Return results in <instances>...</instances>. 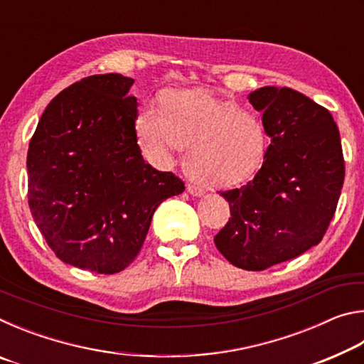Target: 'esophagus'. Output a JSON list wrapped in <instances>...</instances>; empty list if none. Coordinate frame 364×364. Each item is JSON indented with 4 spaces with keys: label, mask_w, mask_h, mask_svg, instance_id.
I'll use <instances>...</instances> for the list:
<instances>
[{
    "label": "esophagus",
    "mask_w": 364,
    "mask_h": 364,
    "mask_svg": "<svg viewBox=\"0 0 364 364\" xmlns=\"http://www.w3.org/2000/svg\"><path fill=\"white\" fill-rule=\"evenodd\" d=\"M188 193H189L191 196L200 197V196H204V193H205V191H204V189H202L200 186H197V184H188Z\"/></svg>",
    "instance_id": "1"
}]
</instances>
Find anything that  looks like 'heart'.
Masks as SVG:
<instances>
[{"instance_id":"heart-1","label":"heart","mask_w":364,"mask_h":364,"mask_svg":"<svg viewBox=\"0 0 364 364\" xmlns=\"http://www.w3.org/2000/svg\"><path fill=\"white\" fill-rule=\"evenodd\" d=\"M136 128L139 144L152 162L168 167L176 152L189 147L188 171L215 188L250 180L268 149V133L257 115L202 90L170 93L165 110L147 107Z\"/></svg>"}]
</instances>
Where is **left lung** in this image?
I'll use <instances>...</instances> for the list:
<instances>
[{"instance_id": "obj_1", "label": "left lung", "mask_w": 364, "mask_h": 364, "mask_svg": "<svg viewBox=\"0 0 364 364\" xmlns=\"http://www.w3.org/2000/svg\"><path fill=\"white\" fill-rule=\"evenodd\" d=\"M249 102L271 143L262 168L221 196L231 218L215 245L234 267L262 271L321 242L343 186L341 134L328 109L291 88L263 86Z\"/></svg>"}]
</instances>
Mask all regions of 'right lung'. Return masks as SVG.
Here are the masks:
<instances>
[{
	"label": "right lung",
	"instance_id": "add662e5",
	"mask_svg": "<svg viewBox=\"0 0 364 364\" xmlns=\"http://www.w3.org/2000/svg\"><path fill=\"white\" fill-rule=\"evenodd\" d=\"M133 78L91 75L48 104L27 154L28 205L54 254L101 274L139 254L152 215L184 191L171 171L144 162Z\"/></svg>",
	"mask_w": 364,
	"mask_h": 364
}]
</instances>
